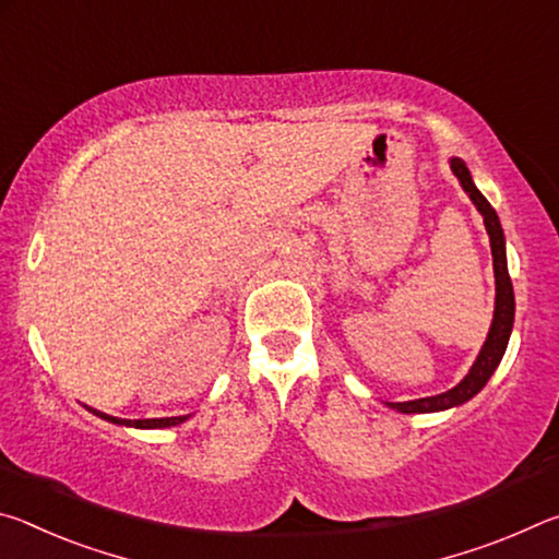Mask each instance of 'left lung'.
Segmentation results:
<instances>
[{"label":"left lung","instance_id":"obj_1","mask_svg":"<svg viewBox=\"0 0 559 559\" xmlns=\"http://www.w3.org/2000/svg\"><path fill=\"white\" fill-rule=\"evenodd\" d=\"M451 169H453V175L459 177L463 192L471 197V202L476 204V210L480 212V216H484L486 231L490 236V253H493V273H496L493 323H490L488 337H486L484 347H480L476 362H473L468 374L463 377V380L453 386V390L441 392L437 396H424V400H412V402H386V406H392V409L402 412V414L443 412V409H451V406H459L463 402L473 400V396L484 390L486 382L490 380V374L496 372V367L500 365V359H503V355H506L510 333H513L515 296H513V283H510V276H508L503 226H500V219H498L493 206L488 204L486 197L478 192L476 185H473L466 163H463L461 157H451Z\"/></svg>","mask_w":559,"mask_h":559}]
</instances>
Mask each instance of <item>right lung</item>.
<instances>
[{
	"mask_svg": "<svg viewBox=\"0 0 559 559\" xmlns=\"http://www.w3.org/2000/svg\"><path fill=\"white\" fill-rule=\"evenodd\" d=\"M96 416H100V419H106L110 424H120V427H135V429H167V427H177V424H182L189 419L187 416H165V419H118V416H110V414H103L98 409H91Z\"/></svg>",
	"mask_w": 559,
	"mask_h": 559,
	"instance_id": "1",
	"label": "right lung"
}]
</instances>
